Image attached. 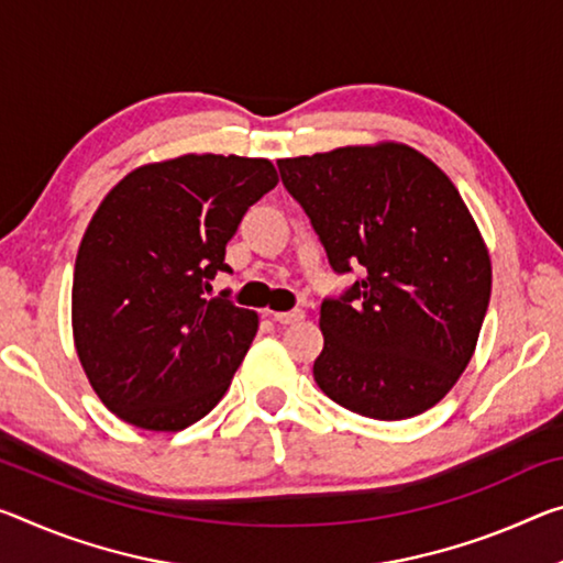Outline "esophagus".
I'll return each instance as SVG.
<instances>
[{"label":"esophagus","mask_w":563,"mask_h":563,"mask_svg":"<svg viewBox=\"0 0 563 563\" xmlns=\"http://www.w3.org/2000/svg\"><path fill=\"white\" fill-rule=\"evenodd\" d=\"M275 323L280 325H290V323H298L302 320V310H288V313H271Z\"/></svg>","instance_id":"34e87169"}]
</instances>
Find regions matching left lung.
<instances>
[{
	"label": "left lung",
	"mask_w": 563,
	"mask_h": 563,
	"mask_svg": "<svg viewBox=\"0 0 563 563\" xmlns=\"http://www.w3.org/2000/svg\"><path fill=\"white\" fill-rule=\"evenodd\" d=\"M335 273L365 267L320 306V390L353 413L404 421L466 371L490 298V257L443 169L404 142L278 159Z\"/></svg>",
	"instance_id": "left-lung-1"
}]
</instances>
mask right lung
Listing matches in <instances>:
<instances>
[{
	"instance_id": "add662e5",
	"label": "right lung",
	"mask_w": 563,
	"mask_h": 563,
	"mask_svg": "<svg viewBox=\"0 0 563 563\" xmlns=\"http://www.w3.org/2000/svg\"><path fill=\"white\" fill-rule=\"evenodd\" d=\"M278 185L271 159L180 155L104 195L77 250L73 333L102 404L145 431H183L225 396L255 310L205 298L225 245Z\"/></svg>"
}]
</instances>
